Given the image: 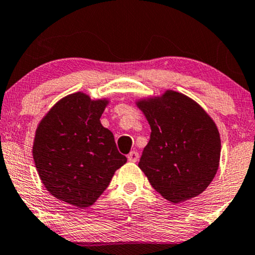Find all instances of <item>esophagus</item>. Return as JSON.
Segmentation results:
<instances>
[{
  "label": "esophagus",
  "mask_w": 255,
  "mask_h": 255,
  "mask_svg": "<svg viewBox=\"0 0 255 255\" xmlns=\"http://www.w3.org/2000/svg\"><path fill=\"white\" fill-rule=\"evenodd\" d=\"M128 161H131V162H137L139 159V153L137 151H131L130 153H128Z\"/></svg>",
  "instance_id": "34e87169"
}]
</instances>
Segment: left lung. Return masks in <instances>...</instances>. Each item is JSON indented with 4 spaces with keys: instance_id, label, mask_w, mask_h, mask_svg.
Instances as JSON below:
<instances>
[{
    "instance_id": "1",
    "label": "left lung",
    "mask_w": 255,
    "mask_h": 255,
    "mask_svg": "<svg viewBox=\"0 0 255 255\" xmlns=\"http://www.w3.org/2000/svg\"><path fill=\"white\" fill-rule=\"evenodd\" d=\"M151 127L138 163L151 186L174 204L207 189L221 160V137L207 111L175 90L135 101Z\"/></svg>"
}]
</instances>
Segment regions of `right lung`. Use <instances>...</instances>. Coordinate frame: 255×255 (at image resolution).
<instances>
[{
  "mask_svg": "<svg viewBox=\"0 0 255 255\" xmlns=\"http://www.w3.org/2000/svg\"><path fill=\"white\" fill-rule=\"evenodd\" d=\"M109 102L83 92L69 94L37 127L32 155L38 175L51 195L73 207L95 203L128 160L118 152L113 132L101 124Z\"/></svg>",
  "mask_w": 255,
  "mask_h": 255,
  "instance_id": "obj_1",
  "label": "right lung"
}]
</instances>
